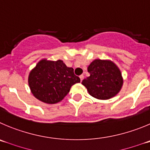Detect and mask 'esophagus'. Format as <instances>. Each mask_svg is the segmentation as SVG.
<instances>
[{"label":"esophagus","mask_w":150,"mask_h":150,"mask_svg":"<svg viewBox=\"0 0 150 150\" xmlns=\"http://www.w3.org/2000/svg\"><path fill=\"white\" fill-rule=\"evenodd\" d=\"M83 78H84V76H83V75H80V79H81V81H83Z\"/></svg>","instance_id":"esophagus-1"}]
</instances>
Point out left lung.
Segmentation results:
<instances>
[{
    "instance_id": "obj_1",
    "label": "left lung",
    "mask_w": 150,
    "mask_h": 150,
    "mask_svg": "<svg viewBox=\"0 0 150 150\" xmlns=\"http://www.w3.org/2000/svg\"><path fill=\"white\" fill-rule=\"evenodd\" d=\"M90 75L82 81L90 96L99 100H107L120 92L124 80L121 70L109 60L96 59L87 68Z\"/></svg>"
}]
</instances>
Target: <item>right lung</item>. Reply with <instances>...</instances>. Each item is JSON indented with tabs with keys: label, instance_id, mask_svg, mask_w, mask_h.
Returning a JSON list of instances; mask_svg holds the SVG:
<instances>
[{
	"label": "right lung",
	"instance_id": "1",
	"mask_svg": "<svg viewBox=\"0 0 150 150\" xmlns=\"http://www.w3.org/2000/svg\"><path fill=\"white\" fill-rule=\"evenodd\" d=\"M79 77L72 67L61 60L42 59L29 72L28 83L33 96L43 103L60 102L69 93L72 85L80 83Z\"/></svg>",
	"mask_w": 150,
	"mask_h": 150
}]
</instances>
